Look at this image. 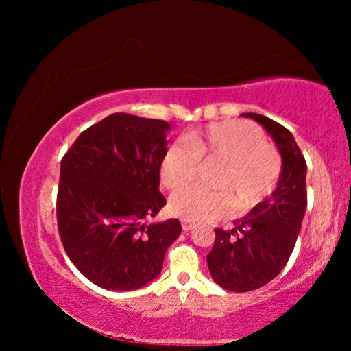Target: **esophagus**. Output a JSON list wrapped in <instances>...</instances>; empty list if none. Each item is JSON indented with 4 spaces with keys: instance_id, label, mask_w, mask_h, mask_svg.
Segmentation results:
<instances>
[{
    "instance_id": "1",
    "label": "esophagus",
    "mask_w": 351,
    "mask_h": 351,
    "mask_svg": "<svg viewBox=\"0 0 351 351\" xmlns=\"http://www.w3.org/2000/svg\"><path fill=\"white\" fill-rule=\"evenodd\" d=\"M181 226H182V230H186V232L193 229V223H190V221H182Z\"/></svg>"
}]
</instances>
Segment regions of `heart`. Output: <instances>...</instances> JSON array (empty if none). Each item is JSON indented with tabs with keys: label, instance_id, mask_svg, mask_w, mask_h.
I'll return each mask as SVG.
<instances>
[{
	"label": "heart",
	"instance_id": "obj_1",
	"mask_svg": "<svg viewBox=\"0 0 351 351\" xmlns=\"http://www.w3.org/2000/svg\"><path fill=\"white\" fill-rule=\"evenodd\" d=\"M182 144H171L159 162V180L169 190L186 186L197 175L198 161L223 162L209 192L197 186L181 189L170 197L169 209L187 221L221 217L228 203L235 212H247L277 186L282 162L265 136L249 122L210 123L184 133Z\"/></svg>",
	"mask_w": 351,
	"mask_h": 351
}]
</instances>
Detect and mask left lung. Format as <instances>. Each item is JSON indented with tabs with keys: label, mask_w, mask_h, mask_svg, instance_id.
<instances>
[{
	"label": "left lung",
	"mask_w": 351,
	"mask_h": 351,
	"mask_svg": "<svg viewBox=\"0 0 351 351\" xmlns=\"http://www.w3.org/2000/svg\"><path fill=\"white\" fill-rule=\"evenodd\" d=\"M274 139L282 171L269 198L234 221V229H215L207 255L213 282L224 289L246 293L280 274L293 252L306 210V162L289 130L255 112H245Z\"/></svg>",
	"instance_id": "obj_1"
}]
</instances>
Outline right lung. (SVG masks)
<instances>
[{
    "label": "right lung",
    "mask_w": 351,
    "mask_h": 351,
    "mask_svg": "<svg viewBox=\"0 0 351 351\" xmlns=\"http://www.w3.org/2000/svg\"><path fill=\"white\" fill-rule=\"evenodd\" d=\"M170 130L164 121L114 112L86 128L62 159L58 232L75 268L100 288L145 287L181 234L176 218L144 223L165 206L159 162Z\"/></svg>",
    "instance_id": "right-lung-1"
}]
</instances>
